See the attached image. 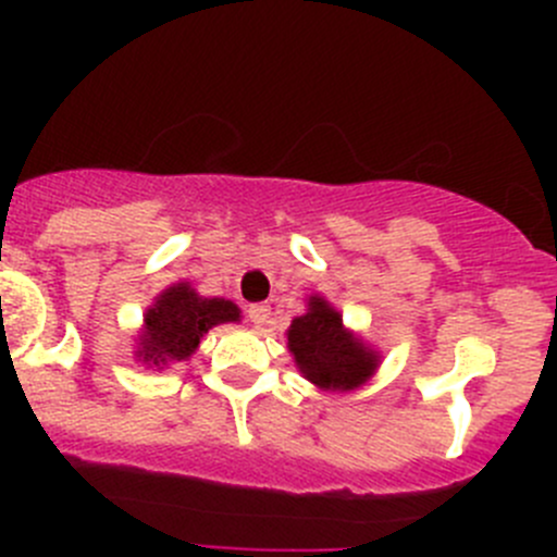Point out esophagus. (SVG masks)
I'll return each mask as SVG.
<instances>
[{
    "label": "esophagus",
    "mask_w": 557,
    "mask_h": 557,
    "mask_svg": "<svg viewBox=\"0 0 557 557\" xmlns=\"http://www.w3.org/2000/svg\"><path fill=\"white\" fill-rule=\"evenodd\" d=\"M269 314H272V307L269 305H250L247 307V320L252 323V329H263L269 323Z\"/></svg>",
    "instance_id": "1"
}]
</instances>
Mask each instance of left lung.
<instances>
[{
  "mask_svg": "<svg viewBox=\"0 0 557 557\" xmlns=\"http://www.w3.org/2000/svg\"><path fill=\"white\" fill-rule=\"evenodd\" d=\"M288 350L299 372L320 391H356L380 363V352L347 331L342 314L323 296H310L307 312L294 318Z\"/></svg>",
  "mask_w": 557,
  "mask_h": 557,
  "instance_id": "left-lung-1",
  "label": "left lung"
}]
</instances>
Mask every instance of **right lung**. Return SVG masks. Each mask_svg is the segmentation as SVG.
Segmentation results:
<instances>
[{"mask_svg": "<svg viewBox=\"0 0 557 557\" xmlns=\"http://www.w3.org/2000/svg\"><path fill=\"white\" fill-rule=\"evenodd\" d=\"M237 320L239 307L234 301L205 299L188 283H174L145 314L137 358L150 367L188 361L207 331Z\"/></svg>", "mask_w": 557, "mask_h": 557, "instance_id": "add662e5", "label": "right lung"}]
</instances>
